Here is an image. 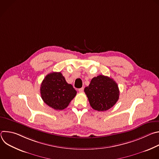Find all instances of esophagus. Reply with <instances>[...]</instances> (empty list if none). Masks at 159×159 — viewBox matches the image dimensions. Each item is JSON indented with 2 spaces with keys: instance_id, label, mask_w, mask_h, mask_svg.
I'll list each match as a JSON object with an SVG mask.
<instances>
[{
  "instance_id": "1",
  "label": "esophagus",
  "mask_w": 159,
  "mask_h": 159,
  "mask_svg": "<svg viewBox=\"0 0 159 159\" xmlns=\"http://www.w3.org/2000/svg\"><path fill=\"white\" fill-rule=\"evenodd\" d=\"M79 91L80 92V93H82L83 91H84V87H82V88H80L79 89Z\"/></svg>"
}]
</instances>
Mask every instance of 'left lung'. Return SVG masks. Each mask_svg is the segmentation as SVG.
I'll return each instance as SVG.
<instances>
[{"label":"left lung","mask_w":159,"mask_h":159,"mask_svg":"<svg viewBox=\"0 0 159 159\" xmlns=\"http://www.w3.org/2000/svg\"><path fill=\"white\" fill-rule=\"evenodd\" d=\"M84 92L90 105L98 111H104L114 106L119 99L120 90L112 79L102 75L94 77Z\"/></svg>","instance_id":"obj_1"}]
</instances>
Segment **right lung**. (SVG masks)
Wrapping results in <instances>:
<instances>
[{
    "label": "right lung",
    "instance_id": "add662e5",
    "mask_svg": "<svg viewBox=\"0 0 159 159\" xmlns=\"http://www.w3.org/2000/svg\"><path fill=\"white\" fill-rule=\"evenodd\" d=\"M40 93L44 103L54 109L63 110L75 98L77 91L66 82L61 72H52L43 79Z\"/></svg>",
    "mask_w": 159,
    "mask_h": 159
}]
</instances>
